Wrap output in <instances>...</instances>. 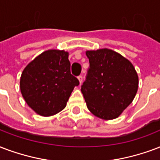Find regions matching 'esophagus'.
Segmentation results:
<instances>
[{
  "label": "esophagus",
  "mask_w": 160,
  "mask_h": 160,
  "mask_svg": "<svg viewBox=\"0 0 160 160\" xmlns=\"http://www.w3.org/2000/svg\"><path fill=\"white\" fill-rule=\"evenodd\" d=\"M78 80L80 81V84H81L83 81V76L82 75H80V76H78Z\"/></svg>",
  "instance_id": "34e87169"
}]
</instances>
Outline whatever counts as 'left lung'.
<instances>
[{"label": "left lung", "mask_w": 160, "mask_h": 160, "mask_svg": "<svg viewBox=\"0 0 160 160\" xmlns=\"http://www.w3.org/2000/svg\"><path fill=\"white\" fill-rule=\"evenodd\" d=\"M90 62L81 85L89 111L104 120L118 118L131 104L138 88V76L131 62L108 48L85 52Z\"/></svg>", "instance_id": "left-lung-1"}]
</instances>
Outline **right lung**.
I'll list each match as a JSON object with an SVG mask.
<instances>
[{"instance_id":"1","label":"right lung","mask_w":160,"mask_h":160,"mask_svg":"<svg viewBox=\"0 0 160 160\" xmlns=\"http://www.w3.org/2000/svg\"><path fill=\"white\" fill-rule=\"evenodd\" d=\"M69 53L50 49L42 53L23 69L21 93L38 115L50 117L61 112L80 82L70 73Z\"/></svg>"}]
</instances>
